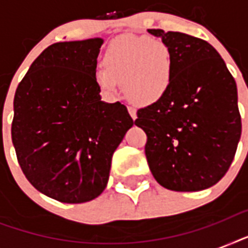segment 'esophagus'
I'll list each match as a JSON object with an SVG mask.
<instances>
[{
    "instance_id": "obj_1",
    "label": "esophagus",
    "mask_w": 248,
    "mask_h": 248,
    "mask_svg": "<svg viewBox=\"0 0 248 248\" xmlns=\"http://www.w3.org/2000/svg\"><path fill=\"white\" fill-rule=\"evenodd\" d=\"M128 113H130V116H131L132 120H136L138 118V114H136V109L134 107H128Z\"/></svg>"
}]
</instances>
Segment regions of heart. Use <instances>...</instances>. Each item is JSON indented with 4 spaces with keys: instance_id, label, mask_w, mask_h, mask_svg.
I'll return each mask as SVG.
<instances>
[{
    "instance_id": "heart-1",
    "label": "heart",
    "mask_w": 248,
    "mask_h": 248,
    "mask_svg": "<svg viewBox=\"0 0 248 248\" xmlns=\"http://www.w3.org/2000/svg\"><path fill=\"white\" fill-rule=\"evenodd\" d=\"M105 67L95 75L103 91L124 93L139 104H152L167 93L172 78V55L161 38L124 34L114 38L104 54Z\"/></svg>"
}]
</instances>
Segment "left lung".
<instances>
[{
    "mask_svg": "<svg viewBox=\"0 0 248 248\" xmlns=\"http://www.w3.org/2000/svg\"><path fill=\"white\" fill-rule=\"evenodd\" d=\"M148 32L169 45L173 67L167 93L139 109L135 120L148 136V165L163 188L203 190L227 173L238 147L237 85L206 41L162 29Z\"/></svg>",
    "mask_w": 248,
    "mask_h": 248,
    "instance_id": "left-lung-1",
    "label": "left lung"
}]
</instances>
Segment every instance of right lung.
Returning <instances> with one entry per match:
<instances>
[{
  "label": "right lung",
  "mask_w": 248,
  "mask_h": 248,
  "mask_svg": "<svg viewBox=\"0 0 248 248\" xmlns=\"http://www.w3.org/2000/svg\"><path fill=\"white\" fill-rule=\"evenodd\" d=\"M104 40L56 42L41 52L14 97L11 139L25 177L64 203L96 198L134 121L120 101L101 100L97 55Z\"/></svg>",
  "instance_id": "1"
}]
</instances>
